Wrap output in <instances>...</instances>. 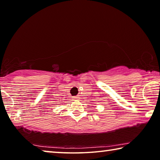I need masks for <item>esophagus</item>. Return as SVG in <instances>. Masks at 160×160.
Here are the masks:
<instances>
[{
	"instance_id": "obj_1",
	"label": "esophagus",
	"mask_w": 160,
	"mask_h": 160,
	"mask_svg": "<svg viewBox=\"0 0 160 160\" xmlns=\"http://www.w3.org/2000/svg\"><path fill=\"white\" fill-rule=\"evenodd\" d=\"M74 99H78V98H79V96H75V97H74Z\"/></svg>"
}]
</instances>
